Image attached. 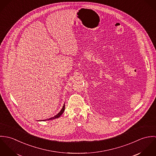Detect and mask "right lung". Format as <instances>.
I'll return each mask as SVG.
<instances>
[{"label":"right lung","mask_w":156,"mask_h":156,"mask_svg":"<svg viewBox=\"0 0 156 156\" xmlns=\"http://www.w3.org/2000/svg\"><path fill=\"white\" fill-rule=\"evenodd\" d=\"M65 111V104L64 105V106H63V107H62V109L61 110V111L59 112L57 115H56L55 116H54L53 117H51V118H49V119H45V120H43V121H47V120H51V119H56V118H59V117H60V116L64 113V112Z\"/></svg>","instance_id":"add662e5"}]
</instances>
